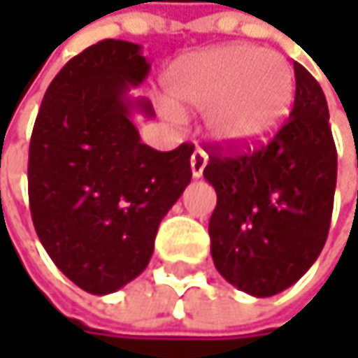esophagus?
<instances>
[{
    "label": "esophagus",
    "instance_id": "obj_1",
    "mask_svg": "<svg viewBox=\"0 0 358 358\" xmlns=\"http://www.w3.org/2000/svg\"><path fill=\"white\" fill-rule=\"evenodd\" d=\"M205 165H207V153L203 149H195L193 155H191V173H193L195 179H199L201 175H203Z\"/></svg>",
    "mask_w": 358,
    "mask_h": 358
}]
</instances>
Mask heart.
<instances>
[{"label":"heart","mask_w":358,"mask_h":358,"mask_svg":"<svg viewBox=\"0 0 358 358\" xmlns=\"http://www.w3.org/2000/svg\"><path fill=\"white\" fill-rule=\"evenodd\" d=\"M165 91L167 115L205 111L215 143L245 151L279 133L295 101V73L281 53L237 43L179 59L165 76Z\"/></svg>","instance_id":"heart-1"}]
</instances>
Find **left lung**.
Here are the masks:
<instances>
[{
	"instance_id": "1",
	"label": "left lung",
	"mask_w": 358,
	"mask_h": 358,
	"mask_svg": "<svg viewBox=\"0 0 358 358\" xmlns=\"http://www.w3.org/2000/svg\"><path fill=\"white\" fill-rule=\"evenodd\" d=\"M295 105L273 141L243 155L209 147L203 177L217 193L209 237L223 279L253 296L295 285L324 247L337 187L327 99L295 63Z\"/></svg>"
}]
</instances>
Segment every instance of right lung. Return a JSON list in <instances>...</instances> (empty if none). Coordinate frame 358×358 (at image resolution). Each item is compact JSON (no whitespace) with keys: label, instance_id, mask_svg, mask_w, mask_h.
I'll use <instances>...</instances> for the list:
<instances>
[{"label":"right lung","instance_id":"right-lung-1","mask_svg":"<svg viewBox=\"0 0 358 358\" xmlns=\"http://www.w3.org/2000/svg\"><path fill=\"white\" fill-rule=\"evenodd\" d=\"M151 63L139 43L105 39L65 63L49 83L29 143V207L37 237L63 275L91 295L139 277L159 223L191 183V145L155 151L133 97Z\"/></svg>","mask_w":358,"mask_h":358}]
</instances>
